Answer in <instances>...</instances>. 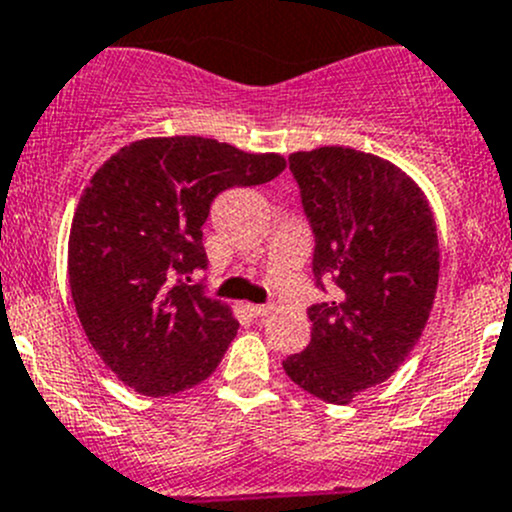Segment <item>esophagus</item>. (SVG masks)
I'll return each instance as SVG.
<instances>
[{"mask_svg":"<svg viewBox=\"0 0 512 512\" xmlns=\"http://www.w3.org/2000/svg\"><path fill=\"white\" fill-rule=\"evenodd\" d=\"M247 312L252 317H267L272 312V304H247Z\"/></svg>","mask_w":512,"mask_h":512,"instance_id":"obj_1","label":"esophagus"}]
</instances>
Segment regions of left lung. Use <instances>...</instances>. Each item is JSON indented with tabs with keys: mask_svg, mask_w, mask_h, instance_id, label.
Returning <instances> with one entry per match:
<instances>
[{
	"mask_svg": "<svg viewBox=\"0 0 512 512\" xmlns=\"http://www.w3.org/2000/svg\"><path fill=\"white\" fill-rule=\"evenodd\" d=\"M314 232V280L337 285L312 304V342L282 361L317 399L349 404L389 379L421 339L438 287L436 220L414 180L344 146L289 156Z\"/></svg>",
	"mask_w": 512,
	"mask_h": 512,
	"instance_id": "obj_1",
	"label": "left lung"
}]
</instances>
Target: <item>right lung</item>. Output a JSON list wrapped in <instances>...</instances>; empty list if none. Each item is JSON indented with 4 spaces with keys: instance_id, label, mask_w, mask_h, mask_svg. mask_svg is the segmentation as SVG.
Segmentation results:
<instances>
[{
    "instance_id": "1",
    "label": "right lung",
    "mask_w": 512,
    "mask_h": 512,
    "mask_svg": "<svg viewBox=\"0 0 512 512\" xmlns=\"http://www.w3.org/2000/svg\"><path fill=\"white\" fill-rule=\"evenodd\" d=\"M285 165L277 153L173 136L123 146L91 175L71 223L69 285L91 347L123 384L173 396L218 369L240 324L184 282L208 267L203 223L223 190L267 183Z\"/></svg>"
}]
</instances>
